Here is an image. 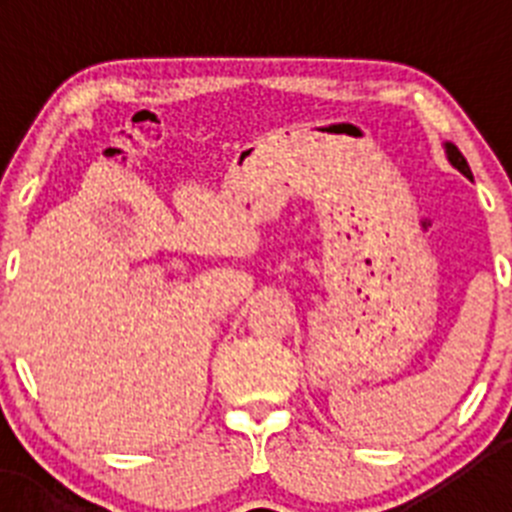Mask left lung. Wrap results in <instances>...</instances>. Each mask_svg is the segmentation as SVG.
Returning <instances> with one entry per match:
<instances>
[{
    "label": "left lung",
    "instance_id": "8db88e82",
    "mask_svg": "<svg viewBox=\"0 0 512 512\" xmlns=\"http://www.w3.org/2000/svg\"><path fill=\"white\" fill-rule=\"evenodd\" d=\"M446 153H449V161L456 166V169L461 171V174L472 176V171H469V164H467V158L461 156V151L454 146V143H446Z\"/></svg>",
    "mask_w": 512,
    "mask_h": 512
}]
</instances>
